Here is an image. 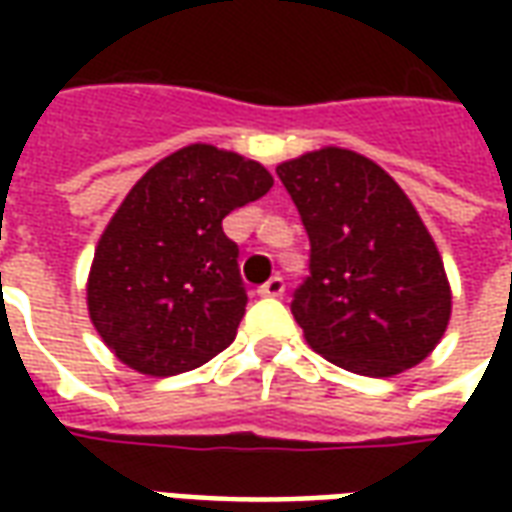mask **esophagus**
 <instances>
[{
  "label": "esophagus",
  "mask_w": 512,
  "mask_h": 512,
  "mask_svg": "<svg viewBox=\"0 0 512 512\" xmlns=\"http://www.w3.org/2000/svg\"><path fill=\"white\" fill-rule=\"evenodd\" d=\"M257 293H260V296H266V299H279V296L285 293V282H282V277H271L266 285H260Z\"/></svg>",
  "instance_id": "34e87169"
}]
</instances>
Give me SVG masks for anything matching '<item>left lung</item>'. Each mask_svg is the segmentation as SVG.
<instances>
[{
  "label": "left lung",
  "mask_w": 512,
  "mask_h": 512,
  "mask_svg": "<svg viewBox=\"0 0 512 512\" xmlns=\"http://www.w3.org/2000/svg\"><path fill=\"white\" fill-rule=\"evenodd\" d=\"M279 180L310 235V277L290 304L315 354L392 378L433 354L452 290L439 246L395 178L348 147L282 161Z\"/></svg>",
  "instance_id": "obj_1"
}]
</instances>
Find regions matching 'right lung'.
<instances>
[{"mask_svg": "<svg viewBox=\"0 0 512 512\" xmlns=\"http://www.w3.org/2000/svg\"><path fill=\"white\" fill-rule=\"evenodd\" d=\"M274 186L260 161L194 142L136 180L95 246L87 312L112 354L150 378L222 354L246 293L222 219Z\"/></svg>", "mask_w": 512, "mask_h": 512, "instance_id": "obj_1", "label": "right lung"}]
</instances>
